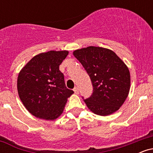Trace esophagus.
<instances>
[{
    "mask_svg": "<svg viewBox=\"0 0 153 153\" xmlns=\"http://www.w3.org/2000/svg\"><path fill=\"white\" fill-rule=\"evenodd\" d=\"M73 91H74L75 94H79V90H78V87H75L74 89H73Z\"/></svg>",
    "mask_w": 153,
    "mask_h": 153,
    "instance_id": "esophagus-1",
    "label": "esophagus"
}]
</instances>
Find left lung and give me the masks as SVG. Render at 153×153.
<instances>
[{
	"instance_id": "1",
	"label": "left lung",
	"mask_w": 153,
	"mask_h": 153,
	"mask_svg": "<svg viewBox=\"0 0 153 153\" xmlns=\"http://www.w3.org/2000/svg\"><path fill=\"white\" fill-rule=\"evenodd\" d=\"M73 54L92 82L93 94L83 99L88 108L100 116L117 111L130 88V74L124 62L113 51L99 47L80 49Z\"/></svg>"
}]
</instances>
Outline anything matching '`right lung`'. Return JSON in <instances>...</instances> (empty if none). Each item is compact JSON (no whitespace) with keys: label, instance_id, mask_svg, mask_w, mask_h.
<instances>
[{"label":"right lung","instance_id":"right-lung-1","mask_svg":"<svg viewBox=\"0 0 153 153\" xmlns=\"http://www.w3.org/2000/svg\"><path fill=\"white\" fill-rule=\"evenodd\" d=\"M68 51H50L34 56L19 73L17 88L24 106L37 118L54 120L74 91L67 88L59 67Z\"/></svg>","mask_w":153,"mask_h":153}]
</instances>
